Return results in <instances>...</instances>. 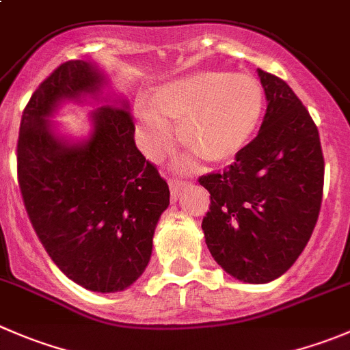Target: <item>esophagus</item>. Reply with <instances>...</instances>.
Returning a JSON list of instances; mask_svg holds the SVG:
<instances>
[{"instance_id":"34e87169","label":"esophagus","mask_w":350,"mask_h":350,"mask_svg":"<svg viewBox=\"0 0 350 350\" xmlns=\"http://www.w3.org/2000/svg\"><path fill=\"white\" fill-rule=\"evenodd\" d=\"M188 186V183L183 181V179H178V178H172L169 179V188H171V195L172 198H176V196L179 195V193L183 191V189Z\"/></svg>"}]
</instances>
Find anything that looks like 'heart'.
Wrapping results in <instances>:
<instances>
[{
  "label": "heart",
  "mask_w": 350,
  "mask_h": 350,
  "mask_svg": "<svg viewBox=\"0 0 350 350\" xmlns=\"http://www.w3.org/2000/svg\"><path fill=\"white\" fill-rule=\"evenodd\" d=\"M263 114V90L246 73L196 71L162 85L150 109L137 107V130L145 152L157 157L169 144V124H179L186 152L205 164L236 159L253 138Z\"/></svg>",
  "instance_id": "1"
}]
</instances>
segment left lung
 I'll return each instance as SVG.
<instances>
[{
    "label": "left lung",
    "instance_id": "8db88e82",
    "mask_svg": "<svg viewBox=\"0 0 350 350\" xmlns=\"http://www.w3.org/2000/svg\"><path fill=\"white\" fill-rule=\"evenodd\" d=\"M267 113L256 138L224 172L200 178L210 210L202 229L213 260L241 282L267 284L306 247L321 206L320 135L289 85L258 70Z\"/></svg>",
    "mask_w": 350,
    "mask_h": 350
}]
</instances>
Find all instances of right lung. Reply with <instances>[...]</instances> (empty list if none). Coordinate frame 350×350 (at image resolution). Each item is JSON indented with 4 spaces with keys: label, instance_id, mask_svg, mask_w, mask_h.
I'll return each mask as SVG.
<instances>
[{
    "label": "right lung",
    "instance_id": "obj_1",
    "mask_svg": "<svg viewBox=\"0 0 350 350\" xmlns=\"http://www.w3.org/2000/svg\"><path fill=\"white\" fill-rule=\"evenodd\" d=\"M107 77L94 61L57 66L23 109L16 169L27 213L57 269L94 293L128 289L147 269L169 206V186L135 145L126 99L107 104ZM107 96V94H106ZM107 100L90 137L59 135L49 120L66 100Z\"/></svg>",
    "mask_w": 350,
    "mask_h": 350
}]
</instances>
